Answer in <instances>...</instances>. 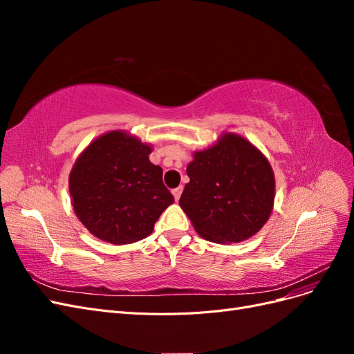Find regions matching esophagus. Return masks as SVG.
Here are the masks:
<instances>
[{"label":"esophagus","instance_id":"obj_1","mask_svg":"<svg viewBox=\"0 0 354 354\" xmlns=\"http://www.w3.org/2000/svg\"><path fill=\"white\" fill-rule=\"evenodd\" d=\"M181 192H183V186H178V187L173 189V195H174L176 201H178V199H180V196H181Z\"/></svg>","mask_w":354,"mask_h":354}]
</instances>
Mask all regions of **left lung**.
<instances>
[{"mask_svg": "<svg viewBox=\"0 0 354 354\" xmlns=\"http://www.w3.org/2000/svg\"><path fill=\"white\" fill-rule=\"evenodd\" d=\"M186 171L190 181L178 203L202 238L216 243L241 242L269 220L273 171L243 137L224 134L217 145L196 152Z\"/></svg>", "mask_w": 354, "mask_h": 354, "instance_id": "8db88e82", "label": "left lung"}]
</instances>
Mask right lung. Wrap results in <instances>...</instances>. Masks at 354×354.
<instances>
[{"instance_id": "add662e5", "label": "right lung", "mask_w": 354, "mask_h": 354, "mask_svg": "<svg viewBox=\"0 0 354 354\" xmlns=\"http://www.w3.org/2000/svg\"><path fill=\"white\" fill-rule=\"evenodd\" d=\"M149 153L151 146L138 138L111 131L77 159L69 176L72 205L95 238L115 245L140 241L174 202Z\"/></svg>"}]
</instances>
